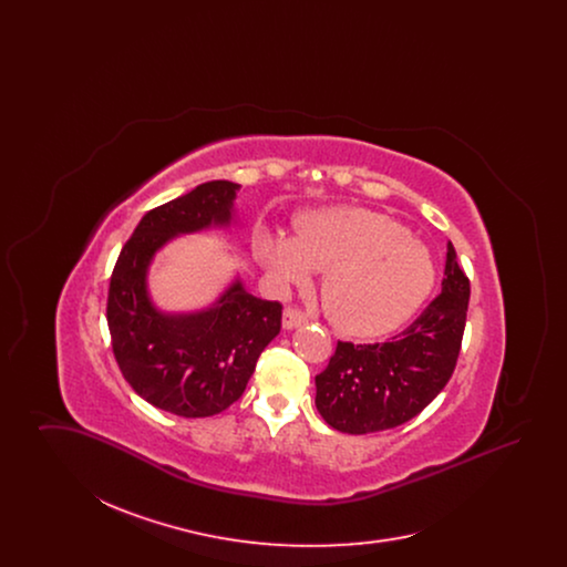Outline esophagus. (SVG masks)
<instances>
[{
  "label": "esophagus",
  "mask_w": 567,
  "mask_h": 567,
  "mask_svg": "<svg viewBox=\"0 0 567 567\" xmlns=\"http://www.w3.org/2000/svg\"><path fill=\"white\" fill-rule=\"evenodd\" d=\"M306 321H308L306 315L299 312L296 308H287L282 312V329H297V327H301Z\"/></svg>",
  "instance_id": "obj_1"
}]
</instances>
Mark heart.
<instances>
[{
    "mask_svg": "<svg viewBox=\"0 0 567 567\" xmlns=\"http://www.w3.org/2000/svg\"><path fill=\"white\" fill-rule=\"evenodd\" d=\"M261 261L280 287L324 271L321 297L331 323L352 338L404 324L432 293L435 264L402 223L363 208L301 215L296 236L261 238Z\"/></svg>",
    "mask_w": 567,
    "mask_h": 567,
    "instance_id": "obj_1",
    "label": "heart"
}]
</instances>
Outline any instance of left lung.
I'll use <instances>...</instances> for the list:
<instances>
[{"label":"left lung","mask_w":567,"mask_h":567,"mask_svg":"<svg viewBox=\"0 0 567 567\" xmlns=\"http://www.w3.org/2000/svg\"><path fill=\"white\" fill-rule=\"evenodd\" d=\"M470 280L446 244L442 293L425 312L384 344L338 342L317 382V410L342 433L382 432L414 419L446 386L455 370Z\"/></svg>","instance_id":"1"}]
</instances>
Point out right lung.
Returning <instances> with one entry per match:
<instances>
[{
  "label": "right lung",
  "instance_id": "right-lung-1",
  "mask_svg": "<svg viewBox=\"0 0 567 567\" xmlns=\"http://www.w3.org/2000/svg\"><path fill=\"white\" fill-rule=\"evenodd\" d=\"M240 185L210 181L146 213L110 278L112 351L148 404L185 419L213 416L243 398L259 354L280 331L282 306L250 296L240 274L213 303L163 310L151 296V266L178 236L238 225Z\"/></svg>",
  "mask_w": 567,
  "mask_h": 567
}]
</instances>
